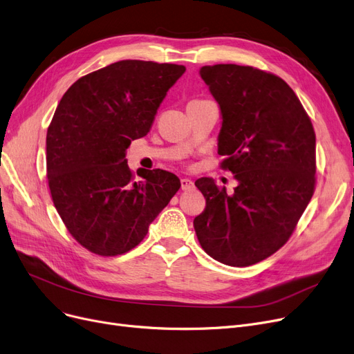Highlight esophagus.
I'll return each mask as SVG.
<instances>
[{"instance_id":"34e87169","label":"esophagus","mask_w":354,"mask_h":354,"mask_svg":"<svg viewBox=\"0 0 354 354\" xmlns=\"http://www.w3.org/2000/svg\"><path fill=\"white\" fill-rule=\"evenodd\" d=\"M180 188H182V191H192L195 188V185L191 179L183 178V179H180Z\"/></svg>"}]
</instances>
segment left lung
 <instances>
[{
  "label": "left lung",
  "instance_id": "1",
  "mask_svg": "<svg viewBox=\"0 0 354 354\" xmlns=\"http://www.w3.org/2000/svg\"><path fill=\"white\" fill-rule=\"evenodd\" d=\"M199 75L221 110V167L234 192L211 178L195 187L207 205L194 220L201 248L228 266H250L289 240L315 189V133L295 92L279 76L240 65Z\"/></svg>",
  "mask_w": 354,
  "mask_h": 354
}]
</instances>
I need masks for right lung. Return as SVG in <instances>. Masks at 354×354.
<instances>
[{
    "mask_svg": "<svg viewBox=\"0 0 354 354\" xmlns=\"http://www.w3.org/2000/svg\"><path fill=\"white\" fill-rule=\"evenodd\" d=\"M185 66L120 60L76 81L57 104L46 136L53 204L72 237L89 252L134 249L180 188L176 175L139 169L126 150L151 129L166 92Z\"/></svg>",
    "mask_w": 354,
    "mask_h": 354,
    "instance_id": "1",
    "label": "right lung"
}]
</instances>
